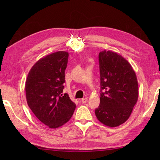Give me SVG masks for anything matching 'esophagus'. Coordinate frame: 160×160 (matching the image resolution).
<instances>
[{
	"mask_svg": "<svg viewBox=\"0 0 160 160\" xmlns=\"http://www.w3.org/2000/svg\"><path fill=\"white\" fill-rule=\"evenodd\" d=\"M87 100H88V98H82V100H81V101H82V103H86L87 102Z\"/></svg>",
	"mask_w": 160,
	"mask_h": 160,
	"instance_id": "esophagus-1",
	"label": "esophagus"
}]
</instances>
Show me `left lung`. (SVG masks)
I'll list each match as a JSON object with an SVG mask.
<instances>
[{
  "instance_id": "obj_1",
  "label": "left lung",
  "mask_w": 160,
  "mask_h": 160,
  "mask_svg": "<svg viewBox=\"0 0 160 160\" xmlns=\"http://www.w3.org/2000/svg\"><path fill=\"white\" fill-rule=\"evenodd\" d=\"M99 64L100 104L95 113L101 123L116 127L128 120L137 103V76L130 63L112 51L100 52Z\"/></svg>"
}]
</instances>
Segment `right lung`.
<instances>
[{
    "mask_svg": "<svg viewBox=\"0 0 160 160\" xmlns=\"http://www.w3.org/2000/svg\"><path fill=\"white\" fill-rule=\"evenodd\" d=\"M69 53L57 52L33 64L25 82L28 104L38 120L50 128L66 124L72 117L76 104L63 93Z\"/></svg>",
    "mask_w": 160,
    "mask_h": 160,
    "instance_id": "obj_1",
    "label": "right lung"
}]
</instances>
